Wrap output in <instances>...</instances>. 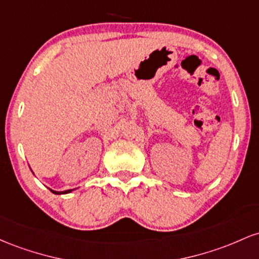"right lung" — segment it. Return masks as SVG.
<instances>
[{"label": "right lung", "instance_id": "right-lung-1", "mask_svg": "<svg viewBox=\"0 0 259 259\" xmlns=\"http://www.w3.org/2000/svg\"><path fill=\"white\" fill-rule=\"evenodd\" d=\"M31 172H33V171H31ZM49 190L51 191L52 193H55V194H66V193H71L72 191L73 190H66V191H54V190H51V188H49Z\"/></svg>", "mask_w": 259, "mask_h": 259}]
</instances>
